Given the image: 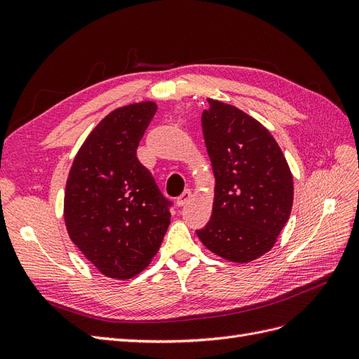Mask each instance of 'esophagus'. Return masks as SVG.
<instances>
[{
  "mask_svg": "<svg viewBox=\"0 0 359 359\" xmlns=\"http://www.w3.org/2000/svg\"><path fill=\"white\" fill-rule=\"evenodd\" d=\"M190 199H191V190L187 189V190L182 191V194H181V196L178 198V201H177V203H178V206H184V205L190 202Z\"/></svg>",
  "mask_w": 359,
  "mask_h": 359,
  "instance_id": "esophagus-1",
  "label": "esophagus"
}]
</instances>
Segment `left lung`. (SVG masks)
<instances>
[{
  "label": "left lung",
  "instance_id": "left-lung-1",
  "mask_svg": "<svg viewBox=\"0 0 359 359\" xmlns=\"http://www.w3.org/2000/svg\"><path fill=\"white\" fill-rule=\"evenodd\" d=\"M202 130L215 198L211 220L196 233L212 253L250 262L273 248L289 220L290 169L268 130L235 106L210 100Z\"/></svg>",
  "mask_w": 359,
  "mask_h": 359
}]
</instances>
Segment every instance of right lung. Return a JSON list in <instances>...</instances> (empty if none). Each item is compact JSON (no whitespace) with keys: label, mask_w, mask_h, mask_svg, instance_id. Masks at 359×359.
Wrapping results in <instances>:
<instances>
[{"label":"right lung","mask_w":359,"mask_h":359,"mask_svg":"<svg viewBox=\"0 0 359 359\" xmlns=\"http://www.w3.org/2000/svg\"><path fill=\"white\" fill-rule=\"evenodd\" d=\"M157 111L153 102L119 107L86 137L72 165L64 220L70 240L102 274L130 278L158 252L173 202L137 158Z\"/></svg>","instance_id":"obj_1"}]
</instances>
